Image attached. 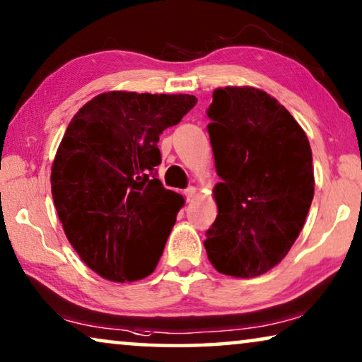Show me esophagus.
Instances as JSON below:
<instances>
[{"label":"esophagus","mask_w":362,"mask_h":362,"mask_svg":"<svg viewBox=\"0 0 362 362\" xmlns=\"http://www.w3.org/2000/svg\"><path fill=\"white\" fill-rule=\"evenodd\" d=\"M184 195H185L187 202H192L197 197V189H195V187H189V189L184 192Z\"/></svg>","instance_id":"esophagus-1"}]
</instances>
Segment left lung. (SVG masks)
Instances as JSON below:
<instances>
[{"label": "left lung", "instance_id": "1", "mask_svg": "<svg viewBox=\"0 0 362 362\" xmlns=\"http://www.w3.org/2000/svg\"><path fill=\"white\" fill-rule=\"evenodd\" d=\"M209 134L220 182L205 250L216 272L255 278L286 257L315 195L305 131L273 95L252 86L214 90Z\"/></svg>", "mask_w": 362, "mask_h": 362}]
</instances>
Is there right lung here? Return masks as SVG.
Returning <instances> with one entry per match:
<instances>
[{"label": "right lung", "mask_w": 362, "mask_h": 362, "mask_svg": "<svg viewBox=\"0 0 362 362\" xmlns=\"http://www.w3.org/2000/svg\"><path fill=\"white\" fill-rule=\"evenodd\" d=\"M195 104L190 94L109 90L71 119L51 194L67 240L99 276L131 283L156 269L185 204L153 175L158 136Z\"/></svg>", "instance_id": "add662e5"}]
</instances>
